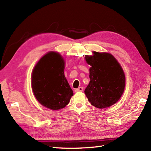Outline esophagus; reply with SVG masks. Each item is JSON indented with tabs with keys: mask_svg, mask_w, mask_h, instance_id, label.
Listing matches in <instances>:
<instances>
[{
	"mask_svg": "<svg viewBox=\"0 0 151 151\" xmlns=\"http://www.w3.org/2000/svg\"><path fill=\"white\" fill-rule=\"evenodd\" d=\"M82 91H83V88L82 87H79L78 88L75 89V92H81Z\"/></svg>",
	"mask_w": 151,
	"mask_h": 151,
	"instance_id": "obj_1",
	"label": "esophagus"
}]
</instances>
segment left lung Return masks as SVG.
Segmentation results:
<instances>
[{
  "mask_svg": "<svg viewBox=\"0 0 151 151\" xmlns=\"http://www.w3.org/2000/svg\"><path fill=\"white\" fill-rule=\"evenodd\" d=\"M93 53V56L85 57L91 67L90 82L84 93L93 106L101 109L119 100L124 89L125 76L120 64L111 54Z\"/></svg>",
  "mask_w": 151,
  "mask_h": 151,
  "instance_id": "8db88e82",
  "label": "left lung"
}]
</instances>
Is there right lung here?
<instances>
[{
    "label": "right lung",
    "mask_w": 151,
    "mask_h": 151,
    "mask_svg": "<svg viewBox=\"0 0 151 151\" xmlns=\"http://www.w3.org/2000/svg\"><path fill=\"white\" fill-rule=\"evenodd\" d=\"M65 62L60 54L50 52L38 62L32 76V86L37 100L43 106L58 110L65 106L73 95L64 75Z\"/></svg>",
    "instance_id": "add662e5"
}]
</instances>
